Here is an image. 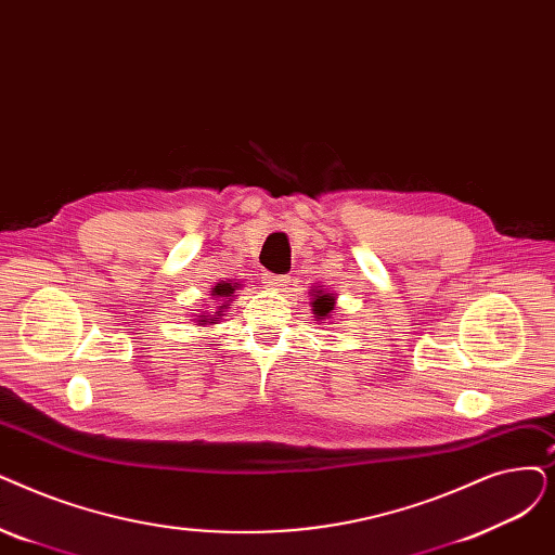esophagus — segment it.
Wrapping results in <instances>:
<instances>
[{"mask_svg": "<svg viewBox=\"0 0 555 555\" xmlns=\"http://www.w3.org/2000/svg\"><path fill=\"white\" fill-rule=\"evenodd\" d=\"M262 283L270 287V291H283V287L291 283V276H285V274H270V272H264L262 276Z\"/></svg>", "mask_w": 555, "mask_h": 555, "instance_id": "obj_1", "label": "esophagus"}]
</instances>
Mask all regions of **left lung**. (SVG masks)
<instances>
[{"label":"left lung","instance_id":"1","mask_svg":"<svg viewBox=\"0 0 555 555\" xmlns=\"http://www.w3.org/2000/svg\"><path fill=\"white\" fill-rule=\"evenodd\" d=\"M310 306H312V315H315V322L324 324L326 320H331V312L335 310L337 304V295H333L328 287L318 285L310 291Z\"/></svg>","mask_w":555,"mask_h":555}]
</instances>
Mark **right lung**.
<instances>
[{"label": "right lung", "instance_id": "right-lung-1", "mask_svg": "<svg viewBox=\"0 0 555 555\" xmlns=\"http://www.w3.org/2000/svg\"><path fill=\"white\" fill-rule=\"evenodd\" d=\"M237 287H240V281H231V279L215 283V285L210 287V299H212V304H220V306H215V308H210V310H199V312H195L197 324H199V326L220 324V320H222V315L227 312V308H229L231 301L237 297V295H235Z\"/></svg>", "mask_w": 555, "mask_h": 555}]
</instances>
